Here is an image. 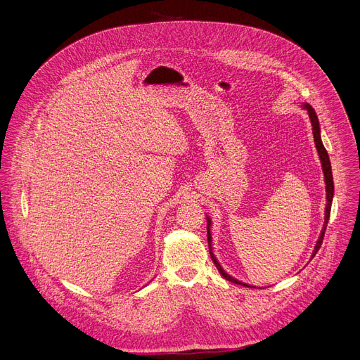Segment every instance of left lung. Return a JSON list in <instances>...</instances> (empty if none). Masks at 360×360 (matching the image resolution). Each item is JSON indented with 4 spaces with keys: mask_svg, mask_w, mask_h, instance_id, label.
Masks as SVG:
<instances>
[{
    "mask_svg": "<svg viewBox=\"0 0 360 360\" xmlns=\"http://www.w3.org/2000/svg\"><path fill=\"white\" fill-rule=\"evenodd\" d=\"M303 110H306V111H307V114H309V118H311L315 145H316V149H318V153H319V158H321V162H322V168H323V174H325V184H326V200H328V203H326V211H325V225H323V228H322V233H321V236H319V239H318V242H316L315 250H314V253H312V258H314V256L316 255V252L319 250V248H321L322 242H323V236H325V232H326L328 221H329V217H330V207H332V199H333V191H335V189H333V175H332V167H330L329 155H328V152H326V149H325V146H323V143H322V139H321V128H319V120H318V115H316L315 110H314L309 104H303ZM210 226H211V221L208 219V226H207V228H208L210 253H211V259H212V262L215 264V266L218 268L219 274H221L226 281H231V282H233V283H236V285H242V286H246V288H253V286H250V285H246V283H243V282H239L238 279L232 278L231 275H228V274L222 269V266H221V265H219V262L217 261V258H215L214 253H212V249H211V240H212V238H211Z\"/></svg>",
    "mask_w": 360,
    "mask_h": 360,
    "instance_id": "1",
    "label": "left lung"
}]
</instances>
